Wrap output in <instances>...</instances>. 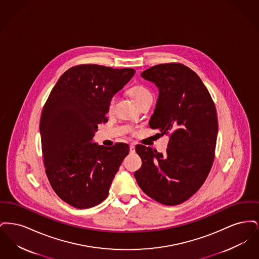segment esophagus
Returning <instances> with one entry per match:
<instances>
[{
	"instance_id": "obj_1",
	"label": "esophagus",
	"mask_w": 259,
	"mask_h": 259,
	"mask_svg": "<svg viewBox=\"0 0 259 259\" xmlns=\"http://www.w3.org/2000/svg\"><path fill=\"white\" fill-rule=\"evenodd\" d=\"M129 149H130V152H131V153H134V152H135V146H134V145H130Z\"/></svg>"
}]
</instances>
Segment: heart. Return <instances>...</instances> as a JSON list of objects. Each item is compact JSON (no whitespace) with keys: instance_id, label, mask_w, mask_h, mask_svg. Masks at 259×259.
I'll return each mask as SVG.
<instances>
[{"instance_id":"b5f03b06","label":"heart","mask_w":259,"mask_h":259,"mask_svg":"<svg viewBox=\"0 0 259 259\" xmlns=\"http://www.w3.org/2000/svg\"><path fill=\"white\" fill-rule=\"evenodd\" d=\"M129 93L139 105H141L142 103H144L148 100H152V93L150 92V90L148 88L144 85H135V87H131L129 90ZM114 103H115V97L113 96L110 99L109 105H108V108L110 111L112 110Z\"/></svg>"}]
</instances>
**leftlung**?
I'll return each instance as SVG.
<instances>
[{
	"mask_svg": "<svg viewBox=\"0 0 259 259\" xmlns=\"http://www.w3.org/2000/svg\"><path fill=\"white\" fill-rule=\"evenodd\" d=\"M142 76L159 88L149 127L170 135V141L164 153L137 145L143 164L134 176L148 196L176 206L197 192L212 166L219 130L215 106L199 75L184 64L155 65Z\"/></svg>",
	"mask_w": 259,
	"mask_h": 259,
	"instance_id": "8db88e82",
	"label": "left lung"
}]
</instances>
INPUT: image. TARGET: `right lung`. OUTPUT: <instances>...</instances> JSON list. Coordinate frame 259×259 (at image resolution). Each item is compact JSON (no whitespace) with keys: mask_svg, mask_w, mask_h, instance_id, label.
I'll list each match as a JSON object with an SVG mask.
<instances>
[{"mask_svg":"<svg viewBox=\"0 0 259 259\" xmlns=\"http://www.w3.org/2000/svg\"><path fill=\"white\" fill-rule=\"evenodd\" d=\"M135 74L131 68L76 65L62 74L40 115L46 174L58 197L76 209L103 202L129 146H98L92 139L108 122L110 99Z\"/></svg>","mask_w":259,"mask_h":259,"instance_id":"add662e5","label":"right lung"}]
</instances>
